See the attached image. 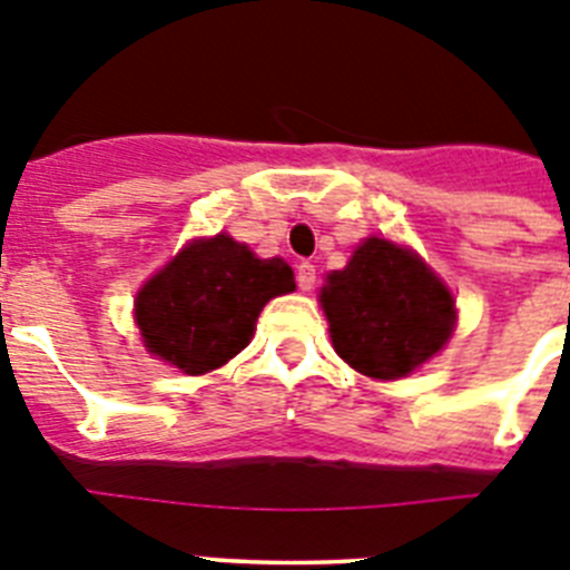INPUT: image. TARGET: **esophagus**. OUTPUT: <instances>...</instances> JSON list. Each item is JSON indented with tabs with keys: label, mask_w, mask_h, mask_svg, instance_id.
I'll return each mask as SVG.
<instances>
[{
	"label": "esophagus",
	"mask_w": 570,
	"mask_h": 570,
	"mask_svg": "<svg viewBox=\"0 0 570 570\" xmlns=\"http://www.w3.org/2000/svg\"><path fill=\"white\" fill-rule=\"evenodd\" d=\"M296 285H299L302 291H314L316 268L311 262H299V265H296Z\"/></svg>",
	"instance_id": "1"
}]
</instances>
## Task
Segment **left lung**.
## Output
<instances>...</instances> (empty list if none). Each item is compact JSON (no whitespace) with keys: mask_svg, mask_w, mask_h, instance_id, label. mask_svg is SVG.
Listing matches in <instances>:
<instances>
[{"mask_svg":"<svg viewBox=\"0 0 570 570\" xmlns=\"http://www.w3.org/2000/svg\"><path fill=\"white\" fill-rule=\"evenodd\" d=\"M336 354L374 380H400L428 362L454 331V296L425 262L371 236L322 288Z\"/></svg>","mask_w":570,"mask_h":570,"instance_id":"1","label":"left lung"}]
</instances>
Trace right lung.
Returning <instances> with one entry per match:
<instances>
[{
	"label": "right lung",
	"instance_id": "obj_1",
	"mask_svg": "<svg viewBox=\"0 0 570 570\" xmlns=\"http://www.w3.org/2000/svg\"><path fill=\"white\" fill-rule=\"evenodd\" d=\"M296 288L282 259H256L248 245L216 234L179 250L136 296L145 347L185 374H208L254 336L265 302Z\"/></svg>",
	"mask_w": 570,
	"mask_h": 570
}]
</instances>
